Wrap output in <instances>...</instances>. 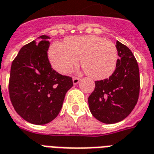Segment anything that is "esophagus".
<instances>
[{"label": "esophagus", "instance_id": "34e87169", "mask_svg": "<svg viewBox=\"0 0 154 154\" xmlns=\"http://www.w3.org/2000/svg\"><path fill=\"white\" fill-rule=\"evenodd\" d=\"M79 82H80V79H79V78H77V77H74L73 79H72V83H73V85H77V84H78Z\"/></svg>", "mask_w": 154, "mask_h": 154}]
</instances>
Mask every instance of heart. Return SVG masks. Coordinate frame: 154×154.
Returning <instances> with one entry per match:
<instances>
[{
	"label": "heart",
	"mask_w": 154,
	"mask_h": 154,
	"mask_svg": "<svg viewBox=\"0 0 154 154\" xmlns=\"http://www.w3.org/2000/svg\"><path fill=\"white\" fill-rule=\"evenodd\" d=\"M52 67L60 73L67 74L81 64L94 80H103L114 72L118 50L113 42L97 36H70L65 45L54 43L49 51Z\"/></svg>",
	"instance_id": "b5f03b06"
}]
</instances>
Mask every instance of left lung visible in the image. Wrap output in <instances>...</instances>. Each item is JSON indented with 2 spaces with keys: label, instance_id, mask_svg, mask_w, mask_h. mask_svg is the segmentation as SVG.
<instances>
[{
  "label": "left lung",
  "instance_id": "1",
  "mask_svg": "<svg viewBox=\"0 0 154 154\" xmlns=\"http://www.w3.org/2000/svg\"><path fill=\"white\" fill-rule=\"evenodd\" d=\"M116 47L119 59L114 72L107 79L96 81L88 98L91 114L106 124L125 119L137 103L140 93V72L134 54L118 41Z\"/></svg>",
  "mask_w": 154,
  "mask_h": 154
}]
</instances>
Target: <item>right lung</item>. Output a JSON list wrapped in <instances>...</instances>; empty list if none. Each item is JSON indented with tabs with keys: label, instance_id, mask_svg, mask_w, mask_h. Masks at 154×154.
<instances>
[{
	"label": "right lung",
	"instance_id": "obj_1",
	"mask_svg": "<svg viewBox=\"0 0 154 154\" xmlns=\"http://www.w3.org/2000/svg\"><path fill=\"white\" fill-rule=\"evenodd\" d=\"M51 37L42 35L19 51L10 69L9 92L17 113L28 122L45 125L62 109L72 79L51 68L47 56Z\"/></svg>",
	"mask_w": 154,
	"mask_h": 154
}]
</instances>
